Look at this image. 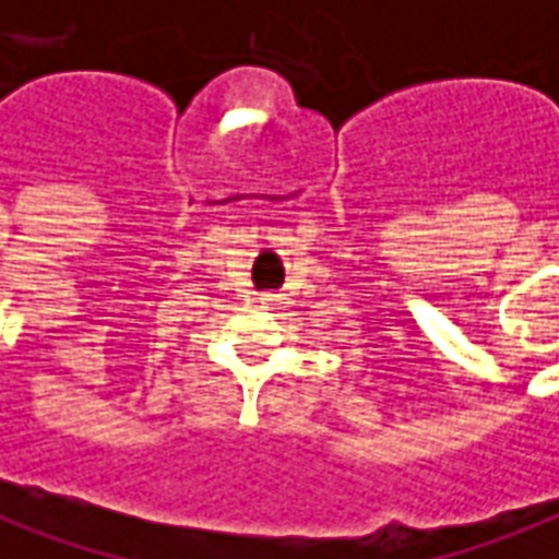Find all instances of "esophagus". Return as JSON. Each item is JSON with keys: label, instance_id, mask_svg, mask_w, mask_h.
<instances>
[{"label": "esophagus", "instance_id": "1", "mask_svg": "<svg viewBox=\"0 0 559 559\" xmlns=\"http://www.w3.org/2000/svg\"><path fill=\"white\" fill-rule=\"evenodd\" d=\"M284 298L278 296V293H266V296H261V305L263 307H278Z\"/></svg>", "mask_w": 559, "mask_h": 559}]
</instances>
